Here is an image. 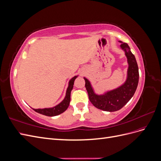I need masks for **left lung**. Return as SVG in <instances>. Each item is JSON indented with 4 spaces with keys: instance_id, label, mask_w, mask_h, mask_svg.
I'll list each match as a JSON object with an SVG mask.
<instances>
[{
    "instance_id": "1",
    "label": "left lung",
    "mask_w": 161,
    "mask_h": 161,
    "mask_svg": "<svg viewBox=\"0 0 161 161\" xmlns=\"http://www.w3.org/2000/svg\"><path fill=\"white\" fill-rule=\"evenodd\" d=\"M119 42L121 43L120 47L125 52L128 64L127 78L124 83L118 88L98 95L95 92L90 81L84 77L85 87L91 103L97 109L105 111H116L122 108L134 95L138 84L139 72L136 58L127 43Z\"/></svg>"
}]
</instances>
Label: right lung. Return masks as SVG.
<instances>
[{"label": "right lung", "mask_w": 161, "mask_h": 161, "mask_svg": "<svg viewBox=\"0 0 161 161\" xmlns=\"http://www.w3.org/2000/svg\"><path fill=\"white\" fill-rule=\"evenodd\" d=\"M77 77H78V75L75 76L69 80V86H68V88L66 89L64 99H63L59 104L53 107V108H43V109H33V108L32 109L39 114L44 115L46 116H50V117L56 116L62 114L63 112H64L67 109V108H69L70 101V92L73 89V85H74L75 80Z\"/></svg>", "instance_id": "1"}]
</instances>
